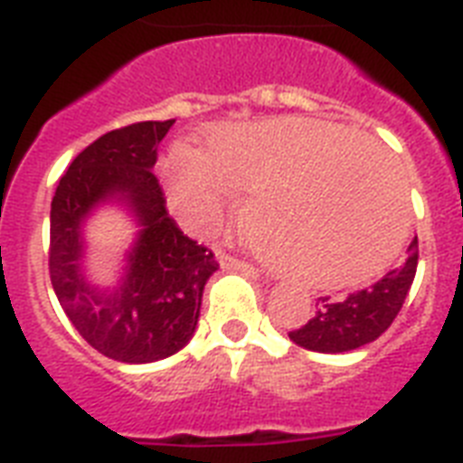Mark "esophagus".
<instances>
[{
  "label": "esophagus",
  "instance_id": "obj_1",
  "mask_svg": "<svg viewBox=\"0 0 463 463\" xmlns=\"http://www.w3.org/2000/svg\"><path fill=\"white\" fill-rule=\"evenodd\" d=\"M216 260H218V264H221V267H223V269H250V264L235 260V257H231V254L221 252V250H218V252H216Z\"/></svg>",
  "mask_w": 463,
  "mask_h": 463
}]
</instances>
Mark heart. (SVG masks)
<instances>
[{"label": "heart", "mask_w": 463, "mask_h": 463, "mask_svg": "<svg viewBox=\"0 0 463 463\" xmlns=\"http://www.w3.org/2000/svg\"><path fill=\"white\" fill-rule=\"evenodd\" d=\"M167 202L192 232H211L252 194L245 228L264 260L309 288L374 276L402 245L409 187L392 156L348 127L281 118L223 125L206 151L180 144L163 163Z\"/></svg>", "instance_id": "1"}]
</instances>
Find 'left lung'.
<instances>
[{
	"instance_id": "1",
	"label": "left lung",
	"mask_w": 463,
	"mask_h": 463,
	"mask_svg": "<svg viewBox=\"0 0 463 463\" xmlns=\"http://www.w3.org/2000/svg\"><path fill=\"white\" fill-rule=\"evenodd\" d=\"M416 267L418 240H413L402 267L392 269L374 286L351 293L338 303L329 298H319L317 315L305 326L290 331V341L315 353H348L373 344L399 315L411 283L416 279Z\"/></svg>"
}]
</instances>
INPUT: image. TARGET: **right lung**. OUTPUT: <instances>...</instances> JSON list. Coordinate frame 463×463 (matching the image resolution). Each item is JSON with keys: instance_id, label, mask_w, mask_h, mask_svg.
Listing matches in <instances>:
<instances>
[{"instance_id": "add662e5", "label": "right lung", "mask_w": 463, "mask_h": 463, "mask_svg": "<svg viewBox=\"0 0 463 463\" xmlns=\"http://www.w3.org/2000/svg\"><path fill=\"white\" fill-rule=\"evenodd\" d=\"M137 122L103 134L71 160L50 211V281L74 329L119 363H156L194 336L213 252L196 245L165 211L154 175L158 144L173 127ZM122 203L137 223L112 289L88 281L82 225L98 205Z\"/></svg>"}]
</instances>
